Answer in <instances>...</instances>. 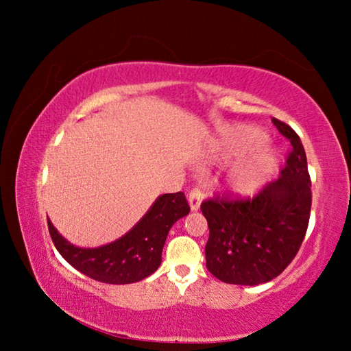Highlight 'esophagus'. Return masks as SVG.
I'll return each instance as SVG.
<instances>
[{
  "instance_id": "obj_1",
  "label": "esophagus",
  "mask_w": 351,
  "mask_h": 351,
  "mask_svg": "<svg viewBox=\"0 0 351 351\" xmlns=\"http://www.w3.org/2000/svg\"><path fill=\"white\" fill-rule=\"evenodd\" d=\"M204 195L201 192V189L195 187L189 192V204H190V209L192 210H198L199 206H201V201H203Z\"/></svg>"
}]
</instances>
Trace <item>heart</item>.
Returning <instances> with one entry per match:
<instances>
[{
	"label": "heart",
	"instance_id": "1",
	"mask_svg": "<svg viewBox=\"0 0 351 351\" xmlns=\"http://www.w3.org/2000/svg\"><path fill=\"white\" fill-rule=\"evenodd\" d=\"M263 138V133L254 127H234L221 136L217 153L223 158L235 156L245 148L258 144ZM276 167V154L268 147L255 145L230 167L226 176V186L237 195H252L265 186Z\"/></svg>",
	"mask_w": 351,
	"mask_h": 351
}]
</instances>
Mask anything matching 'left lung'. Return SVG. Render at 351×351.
I'll use <instances>...</instances> for the list:
<instances>
[{
    "mask_svg": "<svg viewBox=\"0 0 351 351\" xmlns=\"http://www.w3.org/2000/svg\"><path fill=\"white\" fill-rule=\"evenodd\" d=\"M291 142L280 178L254 198L215 197L203 201L209 226L206 266L224 283H266L282 274L305 239L311 212V180L300 138L287 123L272 119Z\"/></svg>",
    "mask_w": 351,
    "mask_h": 351,
    "instance_id": "8db88e82",
    "label": "left lung"
}]
</instances>
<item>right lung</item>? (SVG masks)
Listing matches in <instances>:
<instances>
[{"label":"right lung","instance_id":"add662e5","mask_svg":"<svg viewBox=\"0 0 351 351\" xmlns=\"http://www.w3.org/2000/svg\"><path fill=\"white\" fill-rule=\"evenodd\" d=\"M189 212L182 192L164 193L132 230L116 241L93 249L71 245L49 219L47 228L57 251L77 271L102 283L127 285L142 280L159 268L170 228Z\"/></svg>","mask_w":351,"mask_h":351}]
</instances>
